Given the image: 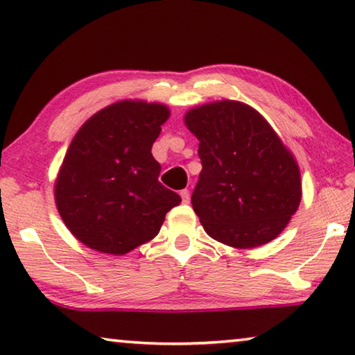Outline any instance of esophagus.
Here are the masks:
<instances>
[{
    "mask_svg": "<svg viewBox=\"0 0 355 355\" xmlns=\"http://www.w3.org/2000/svg\"><path fill=\"white\" fill-rule=\"evenodd\" d=\"M180 196H182V200H183L184 203L189 202V191H188V189L180 191Z\"/></svg>",
    "mask_w": 355,
    "mask_h": 355,
    "instance_id": "34e87169",
    "label": "esophagus"
}]
</instances>
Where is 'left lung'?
Segmentation results:
<instances>
[{
	"label": "left lung",
	"instance_id": "1",
	"mask_svg": "<svg viewBox=\"0 0 355 355\" xmlns=\"http://www.w3.org/2000/svg\"><path fill=\"white\" fill-rule=\"evenodd\" d=\"M184 123L200 142L191 202L208 235L236 249L277 238L302 188L296 159L266 119L241 101L220 100L192 107Z\"/></svg>",
	"mask_w": 355,
	"mask_h": 355
}]
</instances>
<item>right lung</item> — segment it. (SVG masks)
Wrapping results in <instances>:
<instances>
[{"label":"right lung","instance_id":"right-lung-1","mask_svg":"<svg viewBox=\"0 0 355 355\" xmlns=\"http://www.w3.org/2000/svg\"><path fill=\"white\" fill-rule=\"evenodd\" d=\"M169 116L164 105L123 100L78 130L55 183L58 211L78 241L123 255L158 235L166 213L182 202L158 182L152 155Z\"/></svg>","mask_w":355,"mask_h":355}]
</instances>
